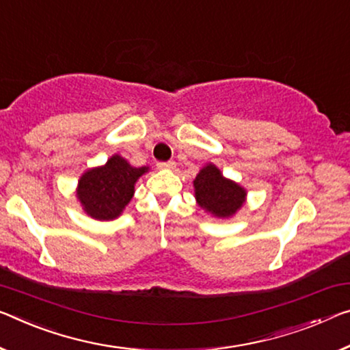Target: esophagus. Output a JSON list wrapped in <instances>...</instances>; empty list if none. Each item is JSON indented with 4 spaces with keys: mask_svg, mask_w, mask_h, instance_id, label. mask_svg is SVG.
I'll return each instance as SVG.
<instances>
[{
    "mask_svg": "<svg viewBox=\"0 0 350 350\" xmlns=\"http://www.w3.org/2000/svg\"><path fill=\"white\" fill-rule=\"evenodd\" d=\"M158 169H174L175 167V161H159L157 163Z\"/></svg>",
    "mask_w": 350,
    "mask_h": 350,
    "instance_id": "esophagus-1",
    "label": "esophagus"
}]
</instances>
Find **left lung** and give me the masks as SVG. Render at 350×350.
I'll list each match as a JSON object with an SVG mask.
<instances>
[{
  "label": "left lung",
  "instance_id": "obj_1",
  "mask_svg": "<svg viewBox=\"0 0 350 350\" xmlns=\"http://www.w3.org/2000/svg\"><path fill=\"white\" fill-rule=\"evenodd\" d=\"M196 198L203 209L217 217H230L243 206L245 191L236 183L224 178L216 165L209 164L193 180Z\"/></svg>",
  "mask_w": 350,
  "mask_h": 350
}]
</instances>
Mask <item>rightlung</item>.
Wrapping results in <instances>:
<instances>
[{"label": "right lung", "instance_id": "add662e5", "mask_svg": "<svg viewBox=\"0 0 350 350\" xmlns=\"http://www.w3.org/2000/svg\"><path fill=\"white\" fill-rule=\"evenodd\" d=\"M147 170V167H133L116 154L103 167L85 172L77 192L84 211L98 220L116 219L131 200L134 183Z\"/></svg>", "mask_w": 350, "mask_h": 350}]
</instances>
